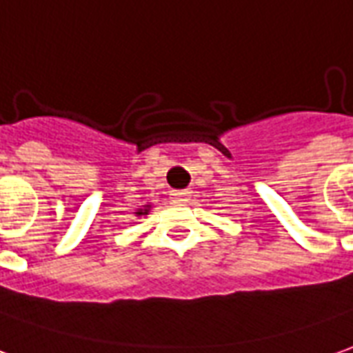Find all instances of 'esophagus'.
<instances>
[{
	"label": "esophagus",
	"instance_id": "obj_1",
	"mask_svg": "<svg viewBox=\"0 0 353 353\" xmlns=\"http://www.w3.org/2000/svg\"><path fill=\"white\" fill-rule=\"evenodd\" d=\"M172 201H188V198L192 196V192L188 190H174L171 194Z\"/></svg>",
	"mask_w": 353,
	"mask_h": 353
}]
</instances>
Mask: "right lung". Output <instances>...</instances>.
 Segmentation results:
<instances>
[{
	"mask_svg": "<svg viewBox=\"0 0 353 353\" xmlns=\"http://www.w3.org/2000/svg\"><path fill=\"white\" fill-rule=\"evenodd\" d=\"M142 213H145V209H144V211H142V209H140V211H138V215H142Z\"/></svg>",
	"mask_w": 353,
	"mask_h": 353,
	"instance_id": "obj_1",
	"label": "right lung"
}]
</instances>
